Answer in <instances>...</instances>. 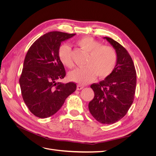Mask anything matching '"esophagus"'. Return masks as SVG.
<instances>
[{
	"instance_id": "esophagus-1",
	"label": "esophagus",
	"mask_w": 156,
	"mask_h": 156,
	"mask_svg": "<svg viewBox=\"0 0 156 156\" xmlns=\"http://www.w3.org/2000/svg\"><path fill=\"white\" fill-rule=\"evenodd\" d=\"M83 88H84V86L80 85V84H78V85L77 86V90H82Z\"/></svg>"
}]
</instances>
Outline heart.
Returning <instances> with one entry per match:
<instances>
[{"label": "heart", "instance_id": "b5f03b06", "mask_svg": "<svg viewBox=\"0 0 156 156\" xmlns=\"http://www.w3.org/2000/svg\"><path fill=\"white\" fill-rule=\"evenodd\" d=\"M77 45L89 54L86 68H78L69 74L72 81L79 84H87L98 76L105 79L112 73L116 64L117 54L115 49L109 45H101V43L90 36L83 37L76 41ZM58 57L62 64L68 68H72L74 64L71 55V49L66 44L58 49Z\"/></svg>", "mask_w": 156, "mask_h": 156}]
</instances>
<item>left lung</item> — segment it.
<instances>
[{"label": "left lung", "instance_id": "8db88e82", "mask_svg": "<svg viewBox=\"0 0 156 156\" xmlns=\"http://www.w3.org/2000/svg\"><path fill=\"white\" fill-rule=\"evenodd\" d=\"M117 54L116 64L109 76L90 86L94 99L88 103L90 112L101 124H111L122 119L134 100L136 75L128 52L115 40L104 37Z\"/></svg>", "mask_w": 156, "mask_h": 156}]
</instances>
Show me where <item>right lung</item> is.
I'll use <instances>...</instances> for the list:
<instances>
[{"label":"right lung","instance_id":"1","mask_svg":"<svg viewBox=\"0 0 156 156\" xmlns=\"http://www.w3.org/2000/svg\"><path fill=\"white\" fill-rule=\"evenodd\" d=\"M75 35L48 32L34 41L27 52L20 84L26 105L37 117L45 119L55 114L76 90L73 82H59L66 76V71L58 54L61 43Z\"/></svg>","mask_w":156,"mask_h":156}]
</instances>
